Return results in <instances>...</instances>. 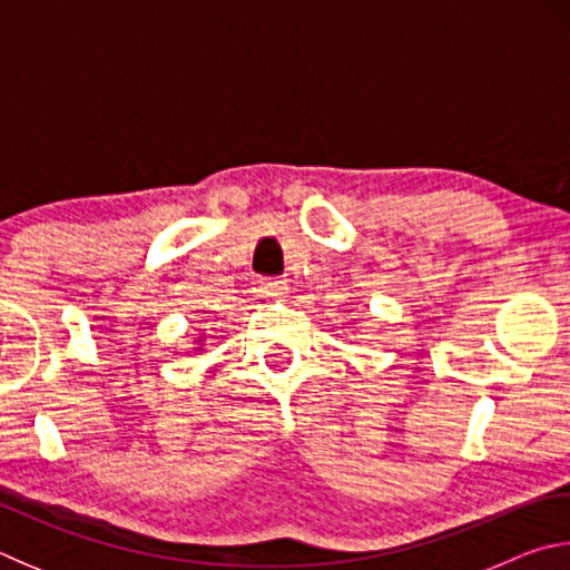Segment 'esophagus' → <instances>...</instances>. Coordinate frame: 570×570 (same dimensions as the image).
Listing matches in <instances>:
<instances>
[{
  "mask_svg": "<svg viewBox=\"0 0 570 570\" xmlns=\"http://www.w3.org/2000/svg\"><path fill=\"white\" fill-rule=\"evenodd\" d=\"M286 288L288 286H286L284 278H268V276H258L256 278L258 296H284Z\"/></svg>",
  "mask_w": 570,
  "mask_h": 570,
  "instance_id": "34e87169",
  "label": "esophagus"
}]
</instances>
